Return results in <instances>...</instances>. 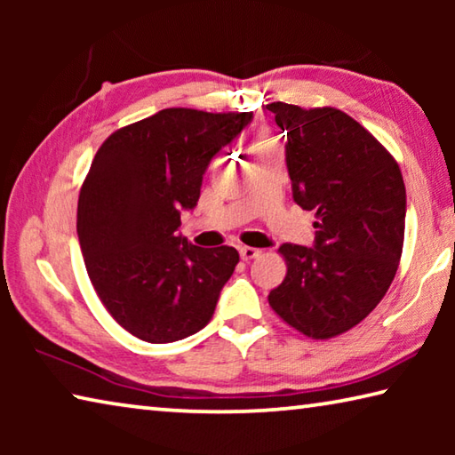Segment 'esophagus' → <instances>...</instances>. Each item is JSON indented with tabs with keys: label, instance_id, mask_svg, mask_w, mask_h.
I'll return each mask as SVG.
<instances>
[{
	"label": "esophagus",
	"instance_id": "obj_1",
	"mask_svg": "<svg viewBox=\"0 0 455 455\" xmlns=\"http://www.w3.org/2000/svg\"><path fill=\"white\" fill-rule=\"evenodd\" d=\"M260 249H255V246H241V257L243 260H251V259H257L260 257Z\"/></svg>",
	"mask_w": 455,
	"mask_h": 455
}]
</instances>
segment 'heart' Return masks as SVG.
Listing matches in <instances>:
<instances>
[{"instance_id": "obj_1", "label": "heart", "mask_w": 455, "mask_h": 455, "mask_svg": "<svg viewBox=\"0 0 455 455\" xmlns=\"http://www.w3.org/2000/svg\"><path fill=\"white\" fill-rule=\"evenodd\" d=\"M265 144H268V138H265V136H260V138H257L255 142H252V146L251 148L255 150V148H260V146H265Z\"/></svg>"}]
</instances>
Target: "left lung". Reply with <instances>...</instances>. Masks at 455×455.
Here are the masks:
<instances>
[{"mask_svg":"<svg viewBox=\"0 0 455 455\" xmlns=\"http://www.w3.org/2000/svg\"><path fill=\"white\" fill-rule=\"evenodd\" d=\"M287 132L292 198L315 211V249L284 243L287 263L268 305L311 339H331L363 321L397 273L405 235V184L391 152L337 108L273 102Z\"/></svg>","mask_w":455,"mask_h":455,"instance_id":"obj_1","label":"left lung"}]
</instances>
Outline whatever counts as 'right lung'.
<instances>
[{"label": "right lung", "instance_id": "add662e5", "mask_svg": "<svg viewBox=\"0 0 455 455\" xmlns=\"http://www.w3.org/2000/svg\"><path fill=\"white\" fill-rule=\"evenodd\" d=\"M251 118L166 108L112 132L92 160L76 220L84 263L106 311L142 341H179L212 319L238 252L200 249L176 228L214 154Z\"/></svg>", "mask_w": 455, "mask_h": 455}]
</instances>
